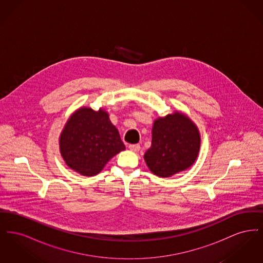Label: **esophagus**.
Here are the masks:
<instances>
[{
  "label": "esophagus",
  "instance_id": "esophagus-1",
  "mask_svg": "<svg viewBox=\"0 0 263 263\" xmlns=\"http://www.w3.org/2000/svg\"><path fill=\"white\" fill-rule=\"evenodd\" d=\"M128 148L132 151V152H139V150H140V145H138V144H131V145H129Z\"/></svg>",
  "mask_w": 263,
  "mask_h": 263
}]
</instances>
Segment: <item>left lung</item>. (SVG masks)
Returning a JSON list of instances; mask_svg holds the SVG:
<instances>
[{"mask_svg":"<svg viewBox=\"0 0 263 263\" xmlns=\"http://www.w3.org/2000/svg\"><path fill=\"white\" fill-rule=\"evenodd\" d=\"M200 133L191 119L175 111L155 120L152 145L144 155L154 175L170 177L190 167L198 157Z\"/></svg>","mask_w":263,"mask_h":263,"instance_id":"8db88e82","label":"left lung"}]
</instances>
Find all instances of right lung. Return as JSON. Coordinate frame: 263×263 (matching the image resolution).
<instances>
[{
  "label": "right lung",
  "mask_w": 263,
  "mask_h": 263,
  "mask_svg": "<svg viewBox=\"0 0 263 263\" xmlns=\"http://www.w3.org/2000/svg\"><path fill=\"white\" fill-rule=\"evenodd\" d=\"M63 160L80 175H98L119 152L125 150L109 115L100 108L81 107L73 113L59 137Z\"/></svg>",
  "instance_id": "add662e5"
}]
</instances>
